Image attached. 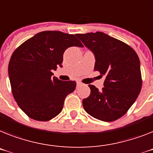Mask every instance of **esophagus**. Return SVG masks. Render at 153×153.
<instances>
[{"instance_id": "34e87169", "label": "esophagus", "mask_w": 153, "mask_h": 153, "mask_svg": "<svg viewBox=\"0 0 153 153\" xmlns=\"http://www.w3.org/2000/svg\"><path fill=\"white\" fill-rule=\"evenodd\" d=\"M82 85V83H81L80 82H77V87L81 86V85Z\"/></svg>"}]
</instances>
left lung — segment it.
<instances>
[{"mask_svg": "<svg viewBox=\"0 0 153 153\" xmlns=\"http://www.w3.org/2000/svg\"><path fill=\"white\" fill-rule=\"evenodd\" d=\"M95 56L94 70L105 76L99 91L89 85L90 95L82 100L85 110L102 121H114L126 114L142 88L140 61L126 43L102 32L76 34Z\"/></svg>", "mask_w": 153, "mask_h": 153, "instance_id": "1", "label": "left lung"}]
</instances>
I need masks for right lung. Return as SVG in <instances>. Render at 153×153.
<instances>
[{
	"instance_id": "obj_1",
	"label": "right lung",
	"mask_w": 153,
	"mask_h": 153,
	"mask_svg": "<svg viewBox=\"0 0 153 153\" xmlns=\"http://www.w3.org/2000/svg\"><path fill=\"white\" fill-rule=\"evenodd\" d=\"M71 47H82L71 34L43 31L27 39L11 55L8 75L15 101L32 119L50 120L63 109L65 99L75 89L74 81H61L53 70L61 68L63 54Z\"/></svg>"
}]
</instances>
